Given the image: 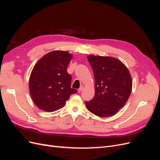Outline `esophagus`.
Instances as JSON below:
<instances>
[{"label": "esophagus", "instance_id": "1", "mask_svg": "<svg viewBox=\"0 0 160 160\" xmlns=\"http://www.w3.org/2000/svg\"><path fill=\"white\" fill-rule=\"evenodd\" d=\"M83 89H84V87H83V86H81L80 88H79V89H78V91L80 93V92H81L83 90Z\"/></svg>", "mask_w": 160, "mask_h": 160}]
</instances>
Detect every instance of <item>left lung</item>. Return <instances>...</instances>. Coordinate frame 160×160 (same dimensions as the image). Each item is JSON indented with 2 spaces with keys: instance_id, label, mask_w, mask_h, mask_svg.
Masks as SVG:
<instances>
[{
  "instance_id": "1",
  "label": "left lung",
  "mask_w": 160,
  "mask_h": 160,
  "mask_svg": "<svg viewBox=\"0 0 160 160\" xmlns=\"http://www.w3.org/2000/svg\"><path fill=\"white\" fill-rule=\"evenodd\" d=\"M88 59L94 73L95 96L85 101L86 107L99 117H111L128 101L132 90V76L116 58L90 55Z\"/></svg>"
}]
</instances>
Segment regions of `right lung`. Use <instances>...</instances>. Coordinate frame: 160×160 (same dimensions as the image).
Returning <instances> with one entry per match:
<instances>
[{
	"label": "right lung",
	"instance_id": "add662e5",
	"mask_svg": "<svg viewBox=\"0 0 160 160\" xmlns=\"http://www.w3.org/2000/svg\"><path fill=\"white\" fill-rule=\"evenodd\" d=\"M72 55L64 51L45 55L34 66L29 78V92L33 102L41 110L52 112L63 108L71 95V76L67 69Z\"/></svg>",
	"mask_w": 160,
	"mask_h": 160
}]
</instances>
